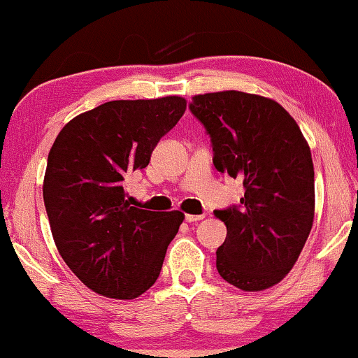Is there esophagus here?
Listing matches in <instances>:
<instances>
[{"label":"esophagus","instance_id":"esophagus-1","mask_svg":"<svg viewBox=\"0 0 358 358\" xmlns=\"http://www.w3.org/2000/svg\"><path fill=\"white\" fill-rule=\"evenodd\" d=\"M205 215H185V220H187L188 223H195V222H200L203 220Z\"/></svg>","mask_w":358,"mask_h":358}]
</instances>
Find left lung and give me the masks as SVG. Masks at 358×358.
<instances>
[{
	"instance_id": "1",
	"label": "left lung",
	"mask_w": 358,
	"mask_h": 358,
	"mask_svg": "<svg viewBox=\"0 0 358 358\" xmlns=\"http://www.w3.org/2000/svg\"><path fill=\"white\" fill-rule=\"evenodd\" d=\"M188 108L210 136L215 168L243 180L240 205L215 210L227 225L218 273L245 292L272 287L290 272L312 230L315 180L307 141L283 106L258 94H196Z\"/></svg>"
}]
</instances>
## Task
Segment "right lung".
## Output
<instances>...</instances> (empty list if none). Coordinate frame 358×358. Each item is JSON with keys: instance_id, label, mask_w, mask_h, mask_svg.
Segmentation results:
<instances>
[{"instance_id": "1", "label": "right lung", "mask_w": 358, "mask_h": 358, "mask_svg": "<svg viewBox=\"0 0 358 358\" xmlns=\"http://www.w3.org/2000/svg\"><path fill=\"white\" fill-rule=\"evenodd\" d=\"M185 108L180 96L103 103L73 118L51 146L43 185L51 234L64 264L96 294L136 299L160 275L183 213L131 206L123 185Z\"/></svg>"}]
</instances>
